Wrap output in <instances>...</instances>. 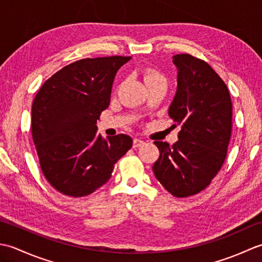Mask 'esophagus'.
I'll use <instances>...</instances> for the list:
<instances>
[{
    "label": "esophagus",
    "instance_id": "34e87169",
    "mask_svg": "<svg viewBox=\"0 0 262 262\" xmlns=\"http://www.w3.org/2000/svg\"><path fill=\"white\" fill-rule=\"evenodd\" d=\"M144 144V141L140 140V138H134V141H133V147L136 148V147H140Z\"/></svg>",
    "mask_w": 262,
    "mask_h": 262
}]
</instances>
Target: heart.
<instances>
[{"label":"heart","instance_id":"1","mask_svg":"<svg viewBox=\"0 0 262 262\" xmlns=\"http://www.w3.org/2000/svg\"><path fill=\"white\" fill-rule=\"evenodd\" d=\"M158 80H164L162 75L160 73H158L157 71L154 70H146L145 73H144V81L147 84V83H151L154 81H158Z\"/></svg>","mask_w":262,"mask_h":262}]
</instances>
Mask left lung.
<instances>
[{"mask_svg":"<svg viewBox=\"0 0 262 262\" xmlns=\"http://www.w3.org/2000/svg\"><path fill=\"white\" fill-rule=\"evenodd\" d=\"M178 86L169 108L178 141H155L160 157L153 172L174 197L196 194L207 187L223 165L232 132L230 92L219 74L189 54L173 56Z\"/></svg>","mask_w":262,"mask_h":262,"instance_id":"1","label":"left lung"}]
</instances>
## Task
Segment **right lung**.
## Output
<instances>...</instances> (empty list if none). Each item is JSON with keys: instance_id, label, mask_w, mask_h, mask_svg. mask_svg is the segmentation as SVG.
<instances>
[{"instance_id": "add662e5", "label": "right lung", "mask_w": 262, "mask_h": 262, "mask_svg": "<svg viewBox=\"0 0 262 262\" xmlns=\"http://www.w3.org/2000/svg\"><path fill=\"white\" fill-rule=\"evenodd\" d=\"M129 59H80L49 77L36 94L31 132L39 163L47 181L66 196L84 197L103 186L133 145L128 135L104 140L97 133L117 71Z\"/></svg>"}]
</instances>
